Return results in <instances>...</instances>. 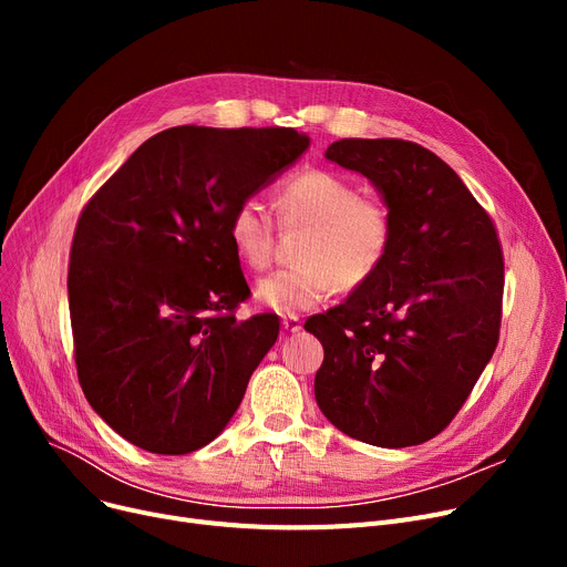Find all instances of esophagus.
<instances>
[{
    "instance_id": "34e87169",
    "label": "esophagus",
    "mask_w": 567,
    "mask_h": 567,
    "mask_svg": "<svg viewBox=\"0 0 567 567\" xmlns=\"http://www.w3.org/2000/svg\"><path fill=\"white\" fill-rule=\"evenodd\" d=\"M282 329L287 333H299L303 329V323H301V319L296 317V315H287V317H282Z\"/></svg>"
}]
</instances>
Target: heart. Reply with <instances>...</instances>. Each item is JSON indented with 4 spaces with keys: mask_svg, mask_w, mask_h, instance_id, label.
Returning <instances> with one entry per match:
<instances>
[{
    "mask_svg": "<svg viewBox=\"0 0 567 567\" xmlns=\"http://www.w3.org/2000/svg\"><path fill=\"white\" fill-rule=\"evenodd\" d=\"M287 227L308 225L301 266L278 268L257 280L255 301L278 315H296L323 303L336 291L368 282L389 255L393 218L381 202L361 197L342 174L303 169L285 178L276 197ZM227 236L234 252L250 268H266L274 255V225L255 199L238 204Z\"/></svg>",
    "mask_w": 567,
    "mask_h": 567,
    "instance_id": "obj_1",
    "label": "heart"
}]
</instances>
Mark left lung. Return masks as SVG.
Wrapping results in <instances>:
<instances>
[{"label": "left lung", "mask_w": 567, "mask_h": 567, "mask_svg": "<svg viewBox=\"0 0 567 567\" xmlns=\"http://www.w3.org/2000/svg\"><path fill=\"white\" fill-rule=\"evenodd\" d=\"M326 161L363 174L393 218L379 271L310 317L323 347L315 400L340 432L379 449L436 436L498 342L503 255L462 178L404 140H338Z\"/></svg>", "instance_id": "1"}]
</instances>
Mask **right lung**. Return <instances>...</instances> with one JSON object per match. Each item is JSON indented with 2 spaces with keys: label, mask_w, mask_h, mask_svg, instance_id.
I'll return each mask as SVG.
<instances>
[{
  "label": "right lung",
  "mask_w": 567,
  "mask_h": 567,
  "mask_svg": "<svg viewBox=\"0 0 567 567\" xmlns=\"http://www.w3.org/2000/svg\"><path fill=\"white\" fill-rule=\"evenodd\" d=\"M310 146L293 128L176 126L148 137L86 204L69 266L86 402L148 453L212 443L278 340L248 299L227 220Z\"/></svg>",
  "instance_id": "1"
}]
</instances>
